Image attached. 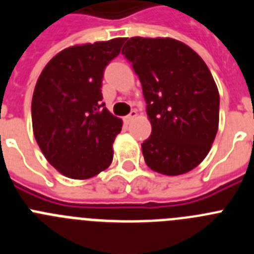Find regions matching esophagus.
Wrapping results in <instances>:
<instances>
[{
  "label": "esophagus",
  "mask_w": 254,
  "mask_h": 254,
  "mask_svg": "<svg viewBox=\"0 0 254 254\" xmlns=\"http://www.w3.org/2000/svg\"><path fill=\"white\" fill-rule=\"evenodd\" d=\"M136 117H137V112H136V111H132L131 113H129L128 116H127V117H126V118H125L126 123H129V122H132V121H133L134 118H136Z\"/></svg>",
  "instance_id": "34e87169"
}]
</instances>
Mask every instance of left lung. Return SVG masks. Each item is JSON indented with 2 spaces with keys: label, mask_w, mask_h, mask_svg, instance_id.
Here are the masks:
<instances>
[{
  "label": "left lung",
  "mask_w": 254,
  "mask_h": 254,
  "mask_svg": "<svg viewBox=\"0 0 254 254\" xmlns=\"http://www.w3.org/2000/svg\"><path fill=\"white\" fill-rule=\"evenodd\" d=\"M122 55L140 78L147 104L152 131L141 145L147 167L164 176L194 169L219 128V90L207 64L173 38H129Z\"/></svg>",
  "instance_id": "obj_1"
}]
</instances>
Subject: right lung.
Here are the masks:
<instances>
[{
	"label": "right lung",
	"instance_id": "1",
	"mask_svg": "<svg viewBox=\"0 0 254 254\" xmlns=\"http://www.w3.org/2000/svg\"><path fill=\"white\" fill-rule=\"evenodd\" d=\"M126 38L77 44L43 68L31 100L34 137L51 165L71 179H87L113 160L122 120L102 103L103 73Z\"/></svg>",
	"mask_w": 254,
	"mask_h": 254
}]
</instances>
